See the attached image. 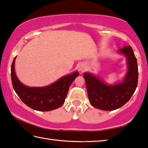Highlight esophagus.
I'll use <instances>...</instances> for the list:
<instances>
[{"label": "esophagus", "mask_w": 148, "mask_h": 148, "mask_svg": "<svg viewBox=\"0 0 148 148\" xmlns=\"http://www.w3.org/2000/svg\"><path fill=\"white\" fill-rule=\"evenodd\" d=\"M85 66L84 65H80L79 66V71L80 73H83L84 71H85Z\"/></svg>", "instance_id": "34e87169"}]
</instances>
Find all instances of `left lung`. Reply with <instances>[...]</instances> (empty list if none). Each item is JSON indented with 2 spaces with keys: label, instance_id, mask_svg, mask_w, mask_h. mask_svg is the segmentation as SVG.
Segmentation results:
<instances>
[{
  "label": "left lung",
  "instance_id": "left-lung-1",
  "mask_svg": "<svg viewBox=\"0 0 148 148\" xmlns=\"http://www.w3.org/2000/svg\"><path fill=\"white\" fill-rule=\"evenodd\" d=\"M126 56L127 72L121 82L108 85L97 75L84 73L88 97L95 108L104 110H113L122 107L135 92L138 85V69L137 60L131 46H125L119 50Z\"/></svg>",
  "mask_w": 148,
  "mask_h": 148
}]
</instances>
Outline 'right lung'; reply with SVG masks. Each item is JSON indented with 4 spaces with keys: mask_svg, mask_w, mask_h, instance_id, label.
<instances>
[{
    "mask_svg": "<svg viewBox=\"0 0 148 148\" xmlns=\"http://www.w3.org/2000/svg\"><path fill=\"white\" fill-rule=\"evenodd\" d=\"M16 58L11 65V79L14 89L22 101L29 108L38 111H49L60 108L64 103L70 85L79 75V72L63 76L45 87H28L22 84L16 75Z\"/></svg>",
    "mask_w": 148,
    "mask_h": 148,
    "instance_id": "obj_1",
    "label": "right lung"
}]
</instances>
